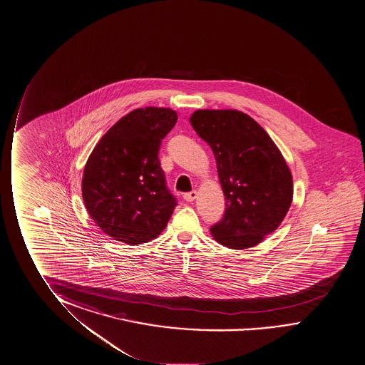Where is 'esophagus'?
<instances>
[{
  "label": "esophagus",
  "instance_id": "34e87169",
  "mask_svg": "<svg viewBox=\"0 0 365 365\" xmlns=\"http://www.w3.org/2000/svg\"><path fill=\"white\" fill-rule=\"evenodd\" d=\"M196 195H197V192L195 190H192L190 192L184 194V199H185L186 202H194L196 199Z\"/></svg>",
  "mask_w": 365,
  "mask_h": 365
}]
</instances>
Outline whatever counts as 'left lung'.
<instances>
[{
  "mask_svg": "<svg viewBox=\"0 0 365 365\" xmlns=\"http://www.w3.org/2000/svg\"><path fill=\"white\" fill-rule=\"evenodd\" d=\"M196 133L212 147L225 212L210 232L220 245L245 250L261 243L289 212L294 184L282 153L261 125L235 109H197Z\"/></svg>",
  "mask_w": 365,
  "mask_h": 365,
  "instance_id": "obj_1",
  "label": "left lung"
}]
</instances>
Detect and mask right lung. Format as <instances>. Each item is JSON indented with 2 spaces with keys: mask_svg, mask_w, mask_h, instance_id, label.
Masks as SVG:
<instances>
[{
  "mask_svg": "<svg viewBox=\"0 0 365 365\" xmlns=\"http://www.w3.org/2000/svg\"><path fill=\"white\" fill-rule=\"evenodd\" d=\"M176 120L173 109H135L109 128L88 158L84 205L113 240L147 243L169 223L178 202L166 186L158 150Z\"/></svg>",
  "mask_w": 365,
  "mask_h": 365,
  "instance_id": "add662e5",
  "label": "right lung"
}]
</instances>
